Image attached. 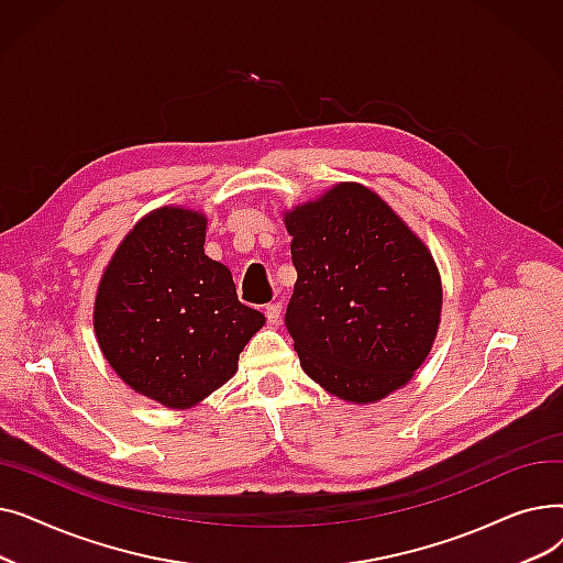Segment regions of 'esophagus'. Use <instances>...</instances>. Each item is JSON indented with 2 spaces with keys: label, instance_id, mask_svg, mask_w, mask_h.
<instances>
[{
  "label": "esophagus",
  "instance_id": "34e87169",
  "mask_svg": "<svg viewBox=\"0 0 563 563\" xmlns=\"http://www.w3.org/2000/svg\"><path fill=\"white\" fill-rule=\"evenodd\" d=\"M280 312H283V306H280V303L264 306V317H266V321L272 323V327H276V323L280 321Z\"/></svg>",
  "mask_w": 563,
  "mask_h": 563
}]
</instances>
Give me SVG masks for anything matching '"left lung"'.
Masks as SVG:
<instances>
[{
	"mask_svg": "<svg viewBox=\"0 0 563 563\" xmlns=\"http://www.w3.org/2000/svg\"><path fill=\"white\" fill-rule=\"evenodd\" d=\"M285 225L299 276L285 327L303 372L353 404L406 386L429 356L442 306L420 236L356 183L294 207Z\"/></svg>",
	"mask_w": 563,
	"mask_h": 563,
	"instance_id": "left-lung-1",
	"label": "left lung"
}]
</instances>
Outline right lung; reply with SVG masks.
<instances>
[{
	"mask_svg": "<svg viewBox=\"0 0 563 563\" xmlns=\"http://www.w3.org/2000/svg\"><path fill=\"white\" fill-rule=\"evenodd\" d=\"M207 219L183 207L143 217L102 274L93 329L132 390L191 408L236 372L264 314L236 299L225 264L205 255Z\"/></svg>",
	"mask_w": 563,
	"mask_h": 563,
	"instance_id": "right-lung-1",
	"label": "right lung"
}]
</instances>
